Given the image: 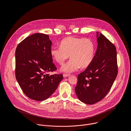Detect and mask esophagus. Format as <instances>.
Instances as JSON below:
<instances>
[{"instance_id":"1","label":"esophagus","mask_w":131,"mask_h":131,"mask_svg":"<svg viewBox=\"0 0 131 131\" xmlns=\"http://www.w3.org/2000/svg\"><path fill=\"white\" fill-rule=\"evenodd\" d=\"M69 76H70L69 74H66V73H64V74H63V77H69Z\"/></svg>"}]
</instances>
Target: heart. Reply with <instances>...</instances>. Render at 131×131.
<instances>
[{
    "mask_svg": "<svg viewBox=\"0 0 131 131\" xmlns=\"http://www.w3.org/2000/svg\"><path fill=\"white\" fill-rule=\"evenodd\" d=\"M95 51V44L91 39L69 37L61 41L60 47H52L50 53L53 59L60 64L70 57L71 59L62 65L61 71L71 73L80 67H88L94 58Z\"/></svg>",
    "mask_w": 131,
    "mask_h": 131,
    "instance_id": "1",
    "label": "heart"
}]
</instances>
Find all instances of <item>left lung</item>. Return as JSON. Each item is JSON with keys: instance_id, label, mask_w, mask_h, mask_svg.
Here are the masks:
<instances>
[{"instance_id": "1", "label": "left lung", "mask_w": 131, "mask_h": 131, "mask_svg": "<svg viewBox=\"0 0 131 131\" xmlns=\"http://www.w3.org/2000/svg\"><path fill=\"white\" fill-rule=\"evenodd\" d=\"M96 33V52L90 65L78 74L74 89L79 100L89 105L96 103L105 97L118 74L115 45L102 34Z\"/></svg>"}]
</instances>
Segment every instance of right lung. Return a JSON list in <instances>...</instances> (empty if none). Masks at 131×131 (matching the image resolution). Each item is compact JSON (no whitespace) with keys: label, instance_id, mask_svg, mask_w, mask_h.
<instances>
[{"label":"right lung","instance_id":"add662e5","mask_svg":"<svg viewBox=\"0 0 131 131\" xmlns=\"http://www.w3.org/2000/svg\"><path fill=\"white\" fill-rule=\"evenodd\" d=\"M52 43L49 35L36 33L27 37L16 49V79L24 94L35 101L48 99L63 79L62 74H46L57 69L50 53Z\"/></svg>","mask_w":131,"mask_h":131}]
</instances>
